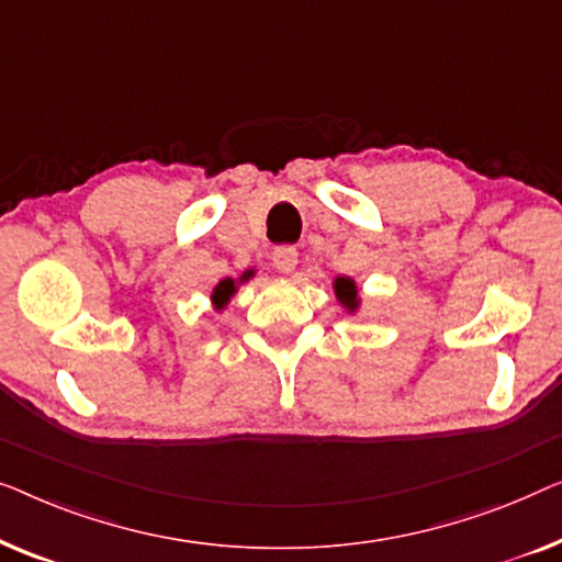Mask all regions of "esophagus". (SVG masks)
<instances>
[{"label":"esophagus","mask_w":562,"mask_h":562,"mask_svg":"<svg viewBox=\"0 0 562 562\" xmlns=\"http://www.w3.org/2000/svg\"><path fill=\"white\" fill-rule=\"evenodd\" d=\"M272 262L280 272H284V274L292 272L297 265V249L295 247H278L272 251Z\"/></svg>","instance_id":"esophagus-1"}]
</instances>
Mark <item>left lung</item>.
<instances>
[{
    "label": "left lung",
    "mask_w": 562,
    "mask_h": 562,
    "mask_svg": "<svg viewBox=\"0 0 562 562\" xmlns=\"http://www.w3.org/2000/svg\"><path fill=\"white\" fill-rule=\"evenodd\" d=\"M334 290H336V297L341 300V305L346 311L353 313L359 307V290H357V282L351 278H336L334 282Z\"/></svg>",
    "instance_id": "1"
}]
</instances>
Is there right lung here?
I'll use <instances>...</instances> for the list:
<instances>
[{
  "instance_id": "add662e5",
  "label": "right lung",
  "mask_w": 562,
  "mask_h": 562,
  "mask_svg": "<svg viewBox=\"0 0 562 562\" xmlns=\"http://www.w3.org/2000/svg\"><path fill=\"white\" fill-rule=\"evenodd\" d=\"M251 270H247L241 274L239 280H232V278H226V280H221L216 288H213V292H211V303H213V307H216V311H224V307L228 305V300H232L234 295H236V288H239L241 282H247L249 278H251Z\"/></svg>"
}]
</instances>
